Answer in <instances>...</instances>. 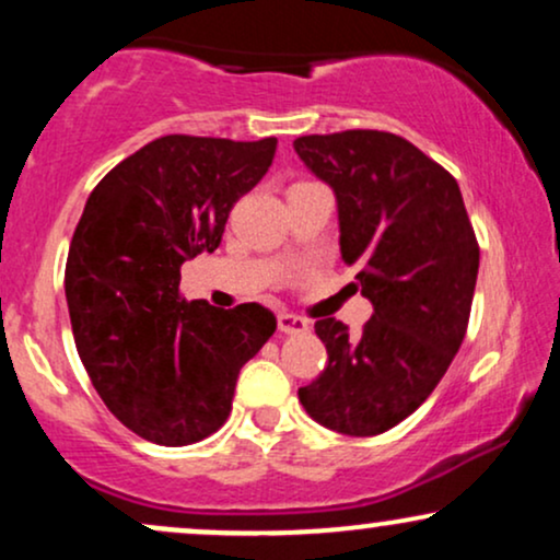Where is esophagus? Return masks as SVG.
Instances as JSON below:
<instances>
[{
    "label": "esophagus",
    "instance_id": "1",
    "mask_svg": "<svg viewBox=\"0 0 560 560\" xmlns=\"http://www.w3.org/2000/svg\"><path fill=\"white\" fill-rule=\"evenodd\" d=\"M276 326H279L281 334H305L307 320L300 316H292V313H279L276 316Z\"/></svg>",
    "mask_w": 560,
    "mask_h": 560
}]
</instances>
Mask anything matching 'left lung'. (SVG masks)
I'll list each match as a JSON object with an SVG mask.
<instances>
[{
  "label": "left lung",
  "mask_w": 560,
  "mask_h": 560,
  "mask_svg": "<svg viewBox=\"0 0 560 560\" xmlns=\"http://www.w3.org/2000/svg\"><path fill=\"white\" fill-rule=\"evenodd\" d=\"M294 152L337 195L342 260L374 305L361 334L316 320L329 365L300 402L339 434H382L432 395L464 342L477 234L458 182L397 133H313Z\"/></svg>",
  "instance_id": "left-lung-1"
}]
</instances>
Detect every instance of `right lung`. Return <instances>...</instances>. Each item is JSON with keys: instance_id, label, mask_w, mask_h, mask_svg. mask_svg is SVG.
Listing matches in <instances>:
<instances>
[{"instance_id": "obj_1", "label": "right lung", "mask_w": 560, "mask_h": 560, "mask_svg": "<svg viewBox=\"0 0 560 560\" xmlns=\"http://www.w3.org/2000/svg\"><path fill=\"white\" fill-rule=\"evenodd\" d=\"M273 155V137L171 133L86 199L66 262L70 326L94 389L141 440L182 447L218 432L242 365L276 331L258 302L221 311L178 292L182 262L221 244L231 208Z\"/></svg>"}]
</instances>
